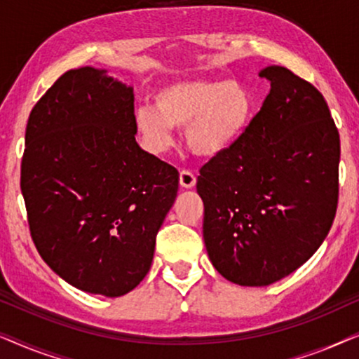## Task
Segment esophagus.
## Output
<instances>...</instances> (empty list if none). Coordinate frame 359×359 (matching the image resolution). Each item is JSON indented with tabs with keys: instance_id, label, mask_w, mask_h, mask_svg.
Wrapping results in <instances>:
<instances>
[{
	"instance_id": "1",
	"label": "esophagus",
	"mask_w": 359,
	"mask_h": 359,
	"mask_svg": "<svg viewBox=\"0 0 359 359\" xmlns=\"http://www.w3.org/2000/svg\"><path fill=\"white\" fill-rule=\"evenodd\" d=\"M180 184H181V188H184V189L194 188V186H196V176L191 173V171L183 170L180 173Z\"/></svg>"
}]
</instances>
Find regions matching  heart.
I'll list each match as a JSON object with an SVG mask.
<instances>
[{"instance_id":"1","label":"heart","mask_w":359,"mask_h":359,"mask_svg":"<svg viewBox=\"0 0 359 359\" xmlns=\"http://www.w3.org/2000/svg\"><path fill=\"white\" fill-rule=\"evenodd\" d=\"M255 116V97L229 78H184L155 93V107L140 106L134 124L147 149L165 154L173 129H184L189 151L201 158L227 154L243 139Z\"/></svg>"}]
</instances>
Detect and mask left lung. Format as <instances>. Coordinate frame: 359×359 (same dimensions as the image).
I'll use <instances>...</instances> for the list:
<instances>
[{"instance_id":"8db88e82","label":"left lung","mask_w":359,"mask_h":359,"mask_svg":"<svg viewBox=\"0 0 359 359\" xmlns=\"http://www.w3.org/2000/svg\"><path fill=\"white\" fill-rule=\"evenodd\" d=\"M259 76L271 81L263 107L196 184L209 259L238 286H269L302 266L328 235L338 203L340 135L327 101L284 67Z\"/></svg>"}]
</instances>
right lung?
I'll return each instance as SVG.
<instances>
[{"label":"right lung","instance_id":"obj_1","mask_svg":"<svg viewBox=\"0 0 359 359\" xmlns=\"http://www.w3.org/2000/svg\"><path fill=\"white\" fill-rule=\"evenodd\" d=\"M135 134L132 86L93 67L63 73L29 116V229L43 262L80 291L119 297L139 286L178 194V170Z\"/></svg>","mask_w":359,"mask_h":359}]
</instances>
